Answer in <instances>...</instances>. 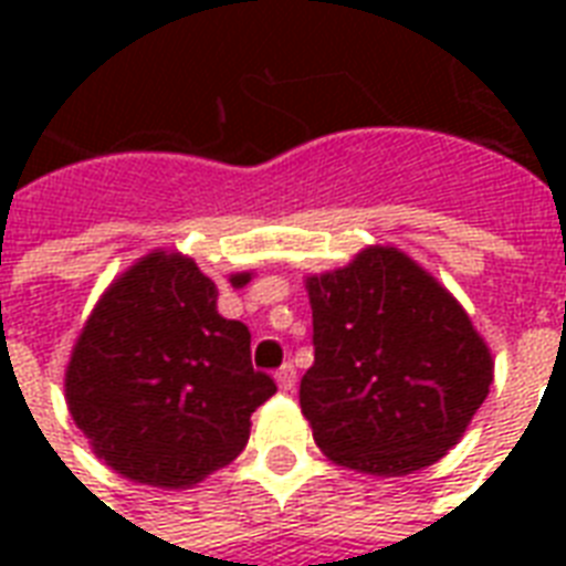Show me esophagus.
I'll return each instance as SVG.
<instances>
[{"label": "esophagus", "instance_id": "34e87169", "mask_svg": "<svg viewBox=\"0 0 566 566\" xmlns=\"http://www.w3.org/2000/svg\"><path fill=\"white\" fill-rule=\"evenodd\" d=\"M275 381H279V387H282L284 394H287V390H293V385H296V370H293V364H284V367H279V370H275Z\"/></svg>", "mask_w": 566, "mask_h": 566}]
</instances>
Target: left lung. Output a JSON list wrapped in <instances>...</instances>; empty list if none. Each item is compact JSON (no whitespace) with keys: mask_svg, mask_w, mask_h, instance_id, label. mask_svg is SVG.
I'll return each instance as SVG.
<instances>
[{"mask_svg":"<svg viewBox=\"0 0 566 566\" xmlns=\"http://www.w3.org/2000/svg\"><path fill=\"white\" fill-rule=\"evenodd\" d=\"M314 367L300 381L317 447L340 467L405 475L458 443L493 361L464 308L399 249L308 279Z\"/></svg>","mask_w":566,"mask_h":566,"instance_id":"left-lung-1","label":"left lung"}]
</instances>
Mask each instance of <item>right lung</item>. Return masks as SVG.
Listing matches in <instances>:
<instances>
[{
  "mask_svg": "<svg viewBox=\"0 0 566 566\" xmlns=\"http://www.w3.org/2000/svg\"><path fill=\"white\" fill-rule=\"evenodd\" d=\"M249 344L190 258L153 252L87 319L66 367L70 413L119 475L188 488L243 452L249 417L275 394Z\"/></svg>",
  "mask_w": 566,
  "mask_h": 566,
  "instance_id": "right-lung-1",
  "label": "right lung"
}]
</instances>
